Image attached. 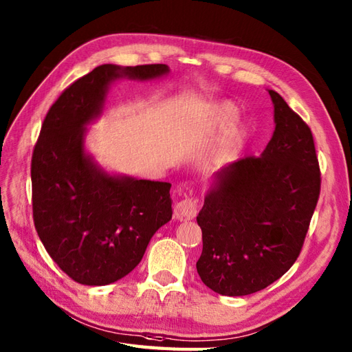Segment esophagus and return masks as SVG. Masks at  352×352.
I'll return each instance as SVG.
<instances>
[{
    "instance_id": "1",
    "label": "esophagus",
    "mask_w": 352,
    "mask_h": 352,
    "mask_svg": "<svg viewBox=\"0 0 352 352\" xmlns=\"http://www.w3.org/2000/svg\"><path fill=\"white\" fill-rule=\"evenodd\" d=\"M197 215V200L185 199L181 200L175 208V217L177 221H190Z\"/></svg>"
}]
</instances>
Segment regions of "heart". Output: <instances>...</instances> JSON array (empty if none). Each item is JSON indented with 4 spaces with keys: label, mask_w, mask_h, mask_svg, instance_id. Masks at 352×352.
<instances>
[{
    "label": "heart",
    "mask_w": 352,
    "mask_h": 352,
    "mask_svg": "<svg viewBox=\"0 0 352 352\" xmlns=\"http://www.w3.org/2000/svg\"><path fill=\"white\" fill-rule=\"evenodd\" d=\"M237 116V107L233 104L231 101H221L218 104H215L212 111V126L215 128H222L226 126L227 124H230L233 119ZM246 133V128L242 122H237L234 125H231V128L228 130L224 143H222V148L219 155L213 160V161H224L226 158H228L231 153H233L243 140Z\"/></svg>",
    "instance_id": "b5f03b06"
}]
</instances>
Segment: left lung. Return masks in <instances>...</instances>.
<instances>
[{"label":"left lung","mask_w":352,"mask_h":352,"mask_svg":"<svg viewBox=\"0 0 352 352\" xmlns=\"http://www.w3.org/2000/svg\"><path fill=\"white\" fill-rule=\"evenodd\" d=\"M275 131L260 157L217 171L197 217L203 251L197 272L222 296H248L278 280L297 260L320 197L311 128L269 89Z\"/></svg>","instance_id":"8db88e82"}]
</instances>
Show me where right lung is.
I'll return each mask as SVG.
<instances>
[{
  "mask_svg": "<svg viewBox=\"0 0 352 352\" xmlns=\"http://www.w3.org/2000/svg\"><path fill=\"white\" fill-rule=\"evenodd\" d=\"M168 72L166 64L98 65L72 83L43 121L31 161L34 226L59 269L82 285L126 276L171 219L168 182L111 175L85 148L87 125L102 115L111 83Z\"/></svg>",
  "mask_w": 352,
  "mask_h": 352,
  "instance_id": "add662e5",
  "label": "right lung"
}]
</instances>
